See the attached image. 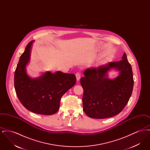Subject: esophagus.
I'll return each instance as SVG.
<instances>
[{"label":"esophagus","instance_id":"obj_1","mask_svg":"<svg viewBox=\"0 0 150 150\" xmlns=\"http://www.w3.org/2000/svg\"><path fill=\"white\" fill-rule=\"evenodd\" d=\"M80 77H81V74L80 72H77L76 74V80L77 81H79L80 79Z\"/></svg>","mask_w":150,"mask_h":150}]
</instances>
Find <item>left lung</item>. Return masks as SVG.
Here are the masks:
<instances>
[{"label":"left lung","instance_id":"8db88e82","mask_svg":"<svg viewBox=\"0 0 150 150\" xmlns=\"http://www.w3.org/2000/svg\"><path fill=\"white\" fill-rule=\"evenodd\" d=\"M111 68L120 71V76L113 80L107 77ZM84 74L80 84L84 89L82 100L86 114L91 118L105 119L119 114L128 103L134 85L132 66L126 53L122 60L87 69Z\"/></svg>","mask_w":150,"mask_h":150}]
</instances>
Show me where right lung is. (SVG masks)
Segmentation results:
<instances>
[{
	"label": "right lung",
	"instance_id": "1",
	"mask_svg": "<svg viewBox=\"0 0 150 150\" xmlns=\"http://www.w3.org/2000/svg\"><path fill=\"white\" fill-rule=\"evenodd\" d=\"M34 40L29 42L22 53L14 73V88L22 105L29 111L50 115L57 112L60 100L76 81L73 74L47 72L39 78H29L26 73L30 50Z\"/></svg>",
	"mask_w": 150,
	"mask_h": 150
}]
</instances>
